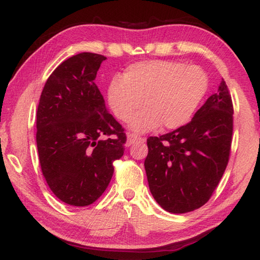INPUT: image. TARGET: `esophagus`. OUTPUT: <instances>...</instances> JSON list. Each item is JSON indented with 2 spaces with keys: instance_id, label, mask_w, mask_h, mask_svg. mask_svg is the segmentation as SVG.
<instances>
[{
  "instance_id": "34e87169",
  "label": "esophagus",
  "mask_w": 260,
  "mask_h": 260,
  "mask_svg": "<svg viewBox=\"0 0 260 260\" xmlns=\"http://www.w3.org/2000/svg\"><path fill=\"white\" fill-rule=\"evenodd\" d=\"M138 141H144V139H143V138H140V136L135 135V134L128 133V134H127V139H126L125 146H126V147H129V146H132V144H133V143L138 142Z\"/></svg>"
}]
</instances>
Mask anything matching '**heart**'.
Returning <instances> with one entry per match:
<instances>
[{"instance_id":"heart-1","label":"heart","mask_w":260,"mask_h":260,"mask_svg":"<svg viewBox=\"0 0 260 260\" xmlns=\"http://www.w3.org/2000/svg\"><path fill=\"white\" fill-rule=\"evenodd\" d=\"M208 89V77L196 65L170 60H149L131 65L124 77L110 82L108 104L118 119L128 121L138 133L160 125L175 129L187 124Z\"/></svg>"}]
</instances>
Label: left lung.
I'll return each instance as SVG.
<instances>
[{"label": "left lung", "instance_id": "8db88e82", "mask_svg": "<svg viewBox=\"0 0 260 260\" xmlns=\"http://www.w3.org/2000/svg\"><path fill=\"white\" fill-rule=\"evenodd\" d=\"M233 103L226 82L187 125L148 138L144 160L153 199L171 213H187L210 200L230 159Z\"/></svg>", "mask_w": 260, "mask_h": 260}]
</instances>
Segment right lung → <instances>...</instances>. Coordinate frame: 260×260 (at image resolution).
Instances as JSON below:
<instances>
[{
	"instance_id": "1",
	"label": "right lung",
	"mask_w": 260,
	"mask_h": 260,
	"mask_svg": "<svg viewBox=\"0 0 260 260\" xmlns=\"http://www.w3.org/2000/svg\"><path fill=\"white\" fill-rule=\"evenodd\" d=\"M107 57L81 52L48 78L37 112L39 159L57 199L87 206L105 191L113 161L124 155V128L105 108L95 83ZM113 138L103 139L104 135Z\"/></svg>"
}]
</instances>
